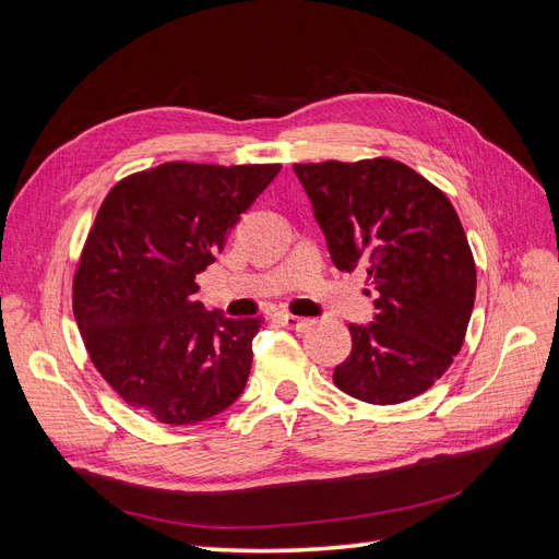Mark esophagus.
<instances>
[{"label":"esophagus","mask_w":559,"mask_h":559,"mask_svg":"<svg viewBox=\"0 0 559 559\" xmlns=\"http://www.w3.org/2000/svg\"><path fill=\"white\" fill-rule=\"evenodd\" d=\"M277 317H280V321H282V326H286V329L306 331V329L310 326V319H306V317H296V314H289V312H282V314H277Z\"/></svg>","instance_id":"esophagus-1"}]
</instances>
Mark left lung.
Here are the masks:
<instances>
[{"instance_id":"left-lung-1","label":"left lung","mask_w":559,"mask_h":559,"mask_svg":"<svg viewBox=\"0 0 559 559\" xmlns=\"http://www.w3.org/2000/svg\"><path fill=\"white\" fill-rule=\"evenodd\" d=\"M294 173L335 267L366 270L376 289L373 321L349 324L335 386L376 405L427 392L462 349L476 300V263L452 202L392 158L302 163Z\"/></svg>"}]
</instances>
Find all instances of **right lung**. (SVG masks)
<instances>
[{
    "instance_id": "1",
    "label": "right lung",
    "mask_w": 559,
    "mask_h": 559,
    "mask_svg": "<svg viewBox=\"0 0 559 559\" xmlns=\"http://www.w3.org/2000/svg\"><path fill=\"white\" fill-rule=\"evenodd\" d=\"M277 173L163 163L105 198L74 275V317L91 361L130 408L183 427L245 392L263 317L207 310L195 275Z\"/></svg>"
}]
</instances>
